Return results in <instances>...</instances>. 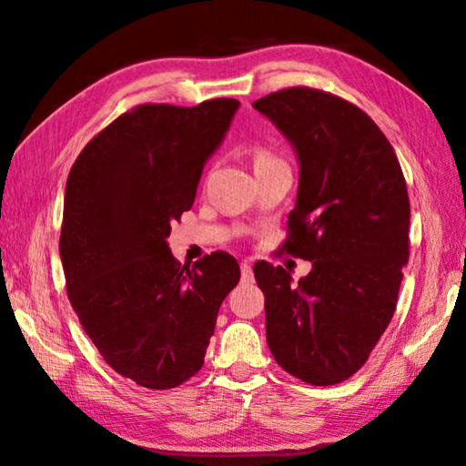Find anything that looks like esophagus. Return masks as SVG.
<instances>
[{"label": "esophagus", "mask_w": 466, "mask_h": 466, "mask_svg": "<svg viewBox=\"0 0 466 466\" xmlns=\"http://www.w3.org/2000/svg\"><path fill=\"white\" fill-rule=\"evenodd\" d=\"M240 273H242V281H250L252 279V265L248 261H242Z\"/></svg>", "instance_id": "esophagus-1"}]
</instances>
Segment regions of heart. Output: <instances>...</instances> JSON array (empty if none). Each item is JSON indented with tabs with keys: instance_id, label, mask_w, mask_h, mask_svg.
<instances>
[{
	"instance_id": "heart-1",
	"label": "heart",
	"mask_w": 466,
	"mask_h": 466,
	"mask_svg": "<svg viewBox=\"0 0 466 466\" xmlns=\"http://www.w3.org/2000/svg\"><path fill=\"white\" fill-rule=\"evenodd\" d=\"M265 160H275V156H273L271 152H267V149H261V152H257L255 164H257V162H265Z\"/></svg>"
}]
</instances>
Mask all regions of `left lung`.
I'll use <instances>...</instances> for the list:
<instances>
[{
  "label": "left lung",
  "mask_w": 466,
  "mask_h": 466,
  "mask_svg": "<svg viewBox=\"0 0 466 466\" xmlns=\"http://www.w3.org/2000/svg\"><path fill=\"white\" fill-rule=\"evenodd\" d=\"M255 108L296 147L298 199L281 250L312 263L298 283L281 265L252 267L267 343L288 374L339 384L366 364L397 309L411 216L403 170L380 127L335 94L294 86Z\"/></svg>",
  "instance_id": "8db88e82"
}]
</instances>
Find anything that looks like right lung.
Wrapping results in <instances>:
<instances>
[{
    "label": "right lung",
    "instance_id": "1",
    "mask_svg": "<svg viewBox=\"0 0 466 466\" xmlns=\"http://www.w3.org/2000/svg\"><path fill=\"white\" fill-rule=\"evenodd\" d=\"M238 105H139L96 133L69 170L59 238L67 298L106 364L146 389L199 372L219 306L240 281L228 252L188 267L167 242Z\"/></svg>",
    "mask_w": 466,
    "mask_h": 466
}]
</instances>
